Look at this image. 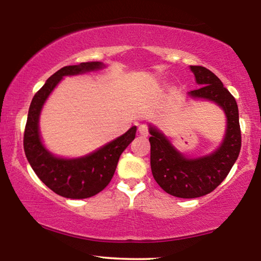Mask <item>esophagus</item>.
<instances>
[{
    "mask_svg": "<svg viewBox=\"0 0 261 261\" xmlns=\"http://www.w3.org/2000/svg\"><path fill=\"white\" fill-rule=\"evenodd\" d=\"M138 132H139V135H140L141 137H147L148 134H149V132H148V126L145 125V124L139 125Z\"/></svg>",
    "mask_w": 261,
    "mask_h": 261,
    "instance_id": "esophagus-1",
    "label": "esophagus"
}]
</instances>
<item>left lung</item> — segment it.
I'll return each instance as SVG.
<instances>
[{"label":"left lung","mask_w":261,"mask_h":261,"mask_svg":"<svg viewBox=\"0 0 261 261\" xmlns=\"http://www.w3.org/2000/svg\"><path fill=\"white\" fill-rule=\"evenodd\" d=\"M200 88L190 92L192 98H202L218 103L227 115V132L223 144L211 155L199 159L184 158L160 132L151 127V169L154 179L174 197L198 198L213 191L227 177L241 152L242 136L238 107L222 82L200 65H191Z\"/></svg>","instance_id":"obj_1"}]
</instances>
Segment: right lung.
<instances>
[{
    "mask_svg": "<svg viewBox=\"0 0 261 261\" xmlns=\"http://www.w3.org/2000/svg\"><path fill=\"white\" fill-rule=\"evenodd\" d=\"M102 68L101 62H86L79 65H68L47 79L34 94L30 105L24 131V151L34 173L51 191L71 199H85L107 187L116 170L118 159L135 139L136 126L124 135L85 158L64 160L46 151L39 136V115L48 95L63 76L78 74Z\"/></svg>",
    "mask_w": 261,
    "mask_h": 261,
    "instance_id": "add662e5",
    "label": "right lung"
}]
</instances>
